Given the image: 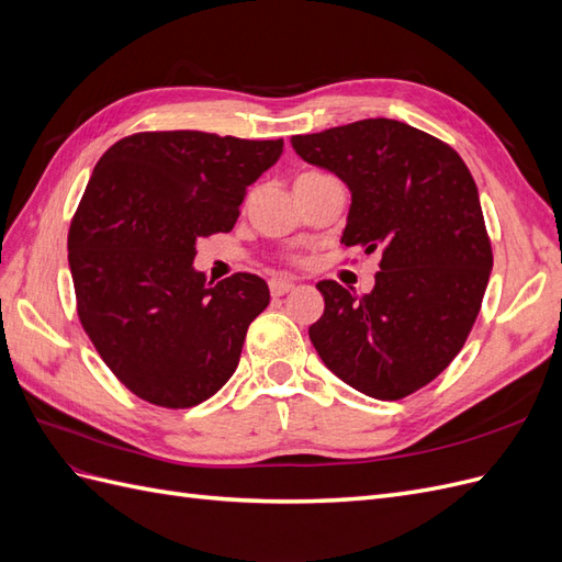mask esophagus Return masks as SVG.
<instances>
[{
    "label": "esophagus",
    "instance_id": "esophagus-1",
    "mask_svg": "<svg viewBox=\"0 0 562 562\" xmlns=\"http://www.w3.org/2000/svg\"><path fill=\"white\" fill-rule=\"evenodd\" d=\"M293 288H295V283L288 281V279H271V281H269V291H271V295H274V297L291 293Z\"/></svg>",
    "mask_w": 562,
    "mask_h": 562
}]
</instances>
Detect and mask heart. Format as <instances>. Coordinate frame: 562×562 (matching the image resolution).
<instances>
[{"label":"heart","instance_id":"obj_1","mask_svg":"<svg viewBox=\"0 0 562 562\" xmlns=\"http://www.w3.org/2000/svg\"><path fill=\"white\" fill-rule=\"evenodd\" d=\"M310 173H314V171H310ZM302 176H304V173H302Z\"/></svg>","mask_w":562,"mask_h":562}]
</instances>
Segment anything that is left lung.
Masks as SVG:
<instances>
[{
  "instance_id": "obj_1",
  "label": "left lung",
  "mask_w": 562,
  "mask_h": 562,
  "mask_svg": "<svg viewBox=\"0 0 562 562\" xmlns=\"http://www.w3.org/2000/svg\"><path fill=\"white\" fill-rule=\"evenodd\" d=\"M291 143L351 190L342 244L382 255L368 295L316 283L326 310L310 326L312 345L361 394L411 396L452 363L481 312L492 246L479 187L448 143L396 119Z\"/></svg>"
}]
</instances>
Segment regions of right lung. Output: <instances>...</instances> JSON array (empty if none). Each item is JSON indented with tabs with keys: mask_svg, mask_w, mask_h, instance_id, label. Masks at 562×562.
<instances>
[{
	"mask_svg": "<svg viewBox=\"0 0 562 562\" xmlns=\"http://www.w3.org/2000/svg\"><path fill=\"white\" fill-rule=\"evenodd\" d=\"M281 151V138L143 131L95 164L67 234V260L81 328L138 398L192 407L239 366L269 288L248 271L206 283L192 267L194 246L232 232L248 184Z\"/></svg>",
	"mask_w": 562,
	"mask_h": 562,
	"instance_id": "add662e5",
	"label": "right lung"
}]
</instances>
